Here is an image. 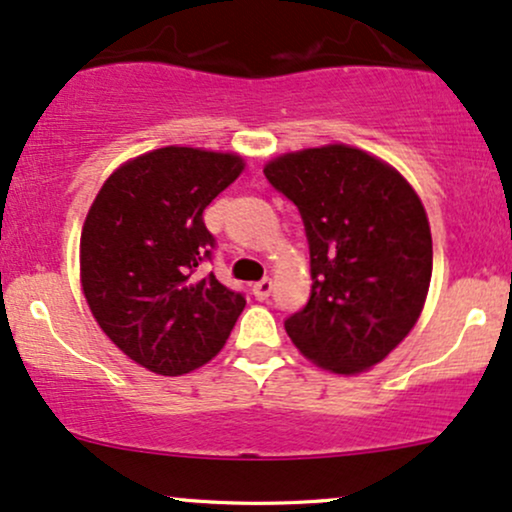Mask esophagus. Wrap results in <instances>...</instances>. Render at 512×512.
Masks as SVG:
<instances>
[{
  "label": "esophagus",
  "mask_w": 512,
  "mask_h": 512,
  "mask_svg": "<svg viewBox=\"0 0 512 512\" xmlns=\"http://www.w3.org/2000/svg\"><path fill=\"white\" fill-rule=\"evenodd\" d=\"M272 289H274V281L269 279V276H264V279L257 281L255 289H252V291H255V298H257V301H267L269 293H272Z\"/></svg>",
  "instance_id": "34e87169"
}]
</instances>
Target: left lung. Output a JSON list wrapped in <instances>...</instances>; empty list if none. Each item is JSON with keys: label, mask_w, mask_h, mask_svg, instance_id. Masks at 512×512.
<instances>
[{"label": "left lung", "mask_w": 512, "mask_h": 512, "mask_svg": "<svg viewBox=\"0 0 512 512\" xmlns=\"http://www.w3.org/2000/svg\"><path fill=\"white\" fill-rule=\"evenodd\" d=\"M264 175L298 207L310 250V298L284 322L291 342L334 373L375 366L424 308L433 269L424 204L395 168L344 144L286 154Z\"/></svg>", "instance_id": "left-lung-1"}]
</instances>
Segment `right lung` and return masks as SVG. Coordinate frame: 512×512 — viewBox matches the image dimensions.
I'll use <instances>...</instances> for the list:
<instances>
[{"instance_id": "add662e5", "label": "right lung", "mask_w": 512, "mask_h": 512, "mask_svg": "<svg viewBox=\"0 0 512 512\" xmlns=\"http://www.w3.org/2000/svg\"><path fill=\"white\" fill-rule=\"evenodd\" d=\"M240 170V156L166 146L117 168L88 211V308L117 349L158 375L211 361L243 313V291L202 274L216 250L202 214Z\"/></svg>"}]
</instances>
